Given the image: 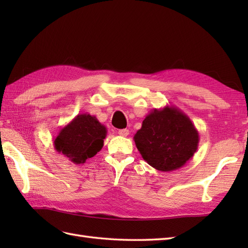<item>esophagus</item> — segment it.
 I'll return each instance as SVG.
<instances>
[{"label":"esophagus","instance_id":"1","mask_svg":"<svg viewBox=\"0 0 248 248\" xmlns=\"http://www.w3.org/2000/svg\"><path fill=\"white\" fill-rule=\"evenodd\" d=\"M118 134L120 136H128L129 135V130L128 129H121L118 131Z\"/></svg>","mask_w":248,"mask_h":248}]
</instances>
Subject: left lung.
<instances>
[{
    "instance_id": "1",
    "label": "left lung",
    "mask_w": 248,
    "mask_h": 248,
    "mask_svg": "<svg viewBox=\"0 0 248 248\" xmlns=\"http://www.w3.org/2000/svg\"><path fill=\"white\" fill-rule=\"evenodd\" d=\"M141 157L161 171L179 170L198 148L199 133L192 120L176 107L154 108L133 138Z\"/></svg>"
}]
</instances>
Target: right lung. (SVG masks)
I'll return each instance as SVG.
<instances>
[{
	"label": "right lung",
	"instance_id": "1",
	"mask_svg": "<svg viewBox=\"0 0 248 248\" xmlns=\"http://www.w3.org/2000/svg\"><path fill=\"white\" fill-rule=\"evenodd\" d=\"M108 130L96 116L82 113L60 130L54 148L75 164H84L102 149Z\"/></svg>",
	"mask_w": 248,
	"mask_h": 248
}]
</instances>
